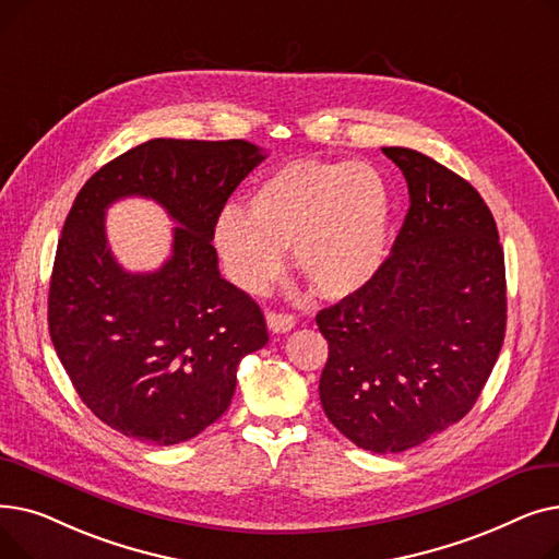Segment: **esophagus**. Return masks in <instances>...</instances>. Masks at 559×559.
Returning <instances> with one entry per match:
<instances>
[{
	"label": "esophagus",
	"mask_w": 559,
	"mask_h": 559,
	"mask_svg": "<svg viewBox=\"0 0 559 559\" xmlns=\"http://www.w3.org/2000/svg\"><path fill=\"white\" fill-rule=\"evenodd\" d=\"M295 324H297V321L289 312H274V310L267 312V326L274 333H287V331L295 329Z\"/></svg>",
	"instance_id": "esophagus-1"
}]
</instances>
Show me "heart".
<instances>
[{
    "label": "heart",
    "instance_id": "b5f03b06",
    "mask_svg": "<svg viewBox=\"0 0 559 559\" xmlns=\"http://www.w3.org/2000/svg\"><path fill=\"white\" fill-rule=\"evenodd\" d=\"M394 215L383 171L350 160H289L249 197V215L228 205L215 245L233 281L262 292L283 272V251L301 281L324 299L356 295L385 260Z\"/></svg>",
    "mask_w": 559,
    "mask_h": 559
}]
</instances>
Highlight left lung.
<instances>
[{
	"mask_svg": "<svg viewBox=\"0 0 559 559\" xmlns=\"http://www.w3.org/2000/svg\"><path fill=\"white\" fill-rule=\"evenodd\" d=\"M383 154L409 209L378 274L317 314L329 340L319 399L356 447L401 453L478 401L506 337V258L472 183L415 150Z\"/></svg>",
	"mask_w": 559,
	"mask_h": 559,
	"instance_id": "8db88e82",
	"label": "left lung"
}]
</instances>
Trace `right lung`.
Returning a JSON list of instances; mask_svg holds the SVG:
<instances>
[{
  "label": "right lung",
  "mask_w": 559,
  "mask_h": 559,
  "mask_svg": "<svg viewBox=\"0 0 559 559\" xmlns=\"http://www.w3.org/2000/svg\"><path fill=\"white\" fill-rule=\"evenodd\" d=\"M264 160L247 140L142 142L76 194L49 281V335L81 401L138 442L181 444L230 405L238 365L270 342L258 304L217 267L215 224ZM154 198L180 224L156 273L131 275L105 240L117 198Z\"/></svg>",
  "instance_id": "right-lung-1"
}]
</instances>
